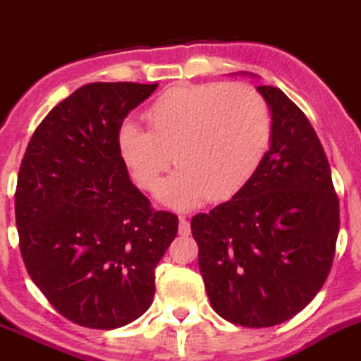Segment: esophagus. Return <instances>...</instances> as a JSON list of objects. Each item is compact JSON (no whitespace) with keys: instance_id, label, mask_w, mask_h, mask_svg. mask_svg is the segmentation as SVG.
<instances>
[{"instance_id":"obj_1","label":"esophagus","mask_w":361,"mask_h":361,"mask_svg":"<svg viewBox=\"0 0 361 361\" xmlns=\"http://www.w3.org/2000/svg\"><path fill=\"white\" fill-rule=\"evenodd\" d=\"M178 231H180L181 237H187L190 233V224H188V219L185 215L180 217V228H178Z\"/></svg>"}]
</instances>
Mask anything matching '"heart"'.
<instances>
[{"mask_svg":"<svg viewBox=\"0 0 361 361\" xmlns=\"http://www.w3.org/2000/svg\"><path fill=\"white\" fill-rule=\"evenodd\" d=\"M149 130L124 124L117 151L135 185L157 192L171 161L180 165L160 197L169 207L226 201L244 190L272 140L265 97L245 83H200L164 90L147 106Z\"/></svg>","mask_w":361,"mask_h":361,"instance_id":"b5f03b06","label":"heart"}]
</instances>
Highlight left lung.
Here are the masks:
<instances>
[{
    "instance_id": "1",
    "label": "left lung",
    "mask_w": 361,
    "mask_h": 361,
    "mask_svg": "<svg viewBox=\"0 0 361 361\" xmlns=\"http://www.w3.org/2000/svg\"><path fill=\"white\" fill-rule=\"evenodd\" d=\"M257 89L272 112L264 164L233 200L190 221L212 308L244 328L281 324L317 295L340 230L329 161L308 117L278 87Z\"/></svg>"
}]
</instances>
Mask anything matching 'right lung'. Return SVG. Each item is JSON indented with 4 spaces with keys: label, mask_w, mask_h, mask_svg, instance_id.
I'll return each mask as SVG.
<instances>
[{
    "label": "right lung",
    "mask_w": 361,
    "mask_h": 361,
    "mask_svg": "<svg viewBox=\"0 0 361 361\" xmlns=\"http://www.w3.org/2000/svg\"><path fill=\"white\" fill-rule=\"evenodd\" d=\"M158 83L96 82L44 117L16 187L23 262L49 305L74 324L116 329L154 295V267L178 233L130 180L117 151L123 121Z\"/></svg>",
    "instance_id": "add662e5"
}]
</instances>
